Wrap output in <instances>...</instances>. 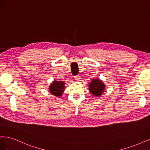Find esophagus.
Masks as SVG:
<instances>
[{"instance_id":"esophagus-1","label":"esophagus","mask_w":150,"mask_h":150,"mask_svg":"<svg viewBox=\"0 0 150 150\" xmlns=\"http://www.w3.org/2000/svg\"><path fill=\"white\" fill-rule=\"evenodd\" d=\"M79 79H80L79 76H75V77H74V80H75L76 81H79Z\"/></svg>"}]
</instances>
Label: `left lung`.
Returning a JSON list of instances; mask_svg holds the SVG:
<instances>
[{
  "label": "left lung",
  "instance_id": "8db88e82",
  "mask_svg": "<svg viewBox=\"0 0 150 150\" xmlns=\"http://www.w3.org/2000/svg\"><path fill=\"white\" fill-rule=\"evenodd\" d=\"M89 91L91 93L93 96L95 97H100L104 91L105 90L106 86L103 82L102 80L99 78L92 79L91 82L89 83Z\"/></svg>",
  "mask_w": 150,
  "mask_h": 150
}]
</instances>
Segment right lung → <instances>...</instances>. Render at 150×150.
<instances>
[{
    "label": "right lung",
    "instance_id": "add662e5",
    "mask_svg": "<svg viewBox=\"0 0 150 150\" xmlns=\"http://www.w3.org/2000/svg\"><path fill=\"white\" fill-rule=\"evenodd\" d=\"M65 84L64 81L54 80L49 87V93L53 96L61 97L65 90Z\"/></svg>",
    "mask_w": 150,
    "mask_h": 150
}]
</instances>
